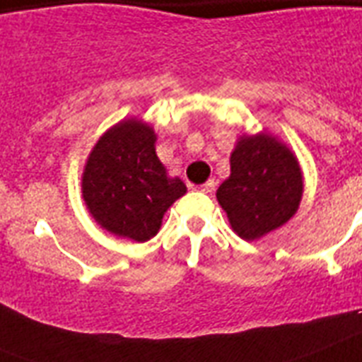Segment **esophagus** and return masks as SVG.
Segmentation results:
<instances>
[{
  "mask_svg": "<svg viewBox=\"0 0 362 362\" xmlns=\"http://www.w3.org/2000/svg\"><path fill=\"white\" fill-rule=\"evenodd\" d=\"M214 187H216V182L208 180V182H204L202 186H199V189H201L202 193H210V191H214Z\"/></svg>",
  "mask_w": 362,
  "mask_h": 362,
  "instance_id": "34e87169",
  "label": "esophagus"
}]
</instances>
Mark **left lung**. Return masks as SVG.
<instances>
[{"mask_svg":"<svg viewBox=\"0 0 362 362\" xmlns=\"http://www.w3.org/2000/svg\"><path fill=\"white\" fill-rule=\"evenodd\" d=\"M303 178L298 160L275 137H242L230 156V176L217 189L238 236L255 240L298 211Z\"/></svg>","mask_w":362,"mask_h":362,"instance_id":"left-lung-1","label":"left lung"}]
</instances>
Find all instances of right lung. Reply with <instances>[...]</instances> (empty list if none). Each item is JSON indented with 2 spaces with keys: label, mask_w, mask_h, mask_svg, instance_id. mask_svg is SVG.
<instances>
[{
  "label": "right lung",
  "mask_w": 362,
  "mask_h": 362,
  "mask_svg": "<svg viewBox=\"0 0 362 362\" xmlns=\"http://www.w3.org/2000/svg\"><path fill=\"white\" fill-rule=\"evenodd\" d=\"M156 135L141 120L105 132L85 165L83 199L93 217L117 236L146 242L160 230L167 208L186 193L169 178L154 151Z\"/></svg>",
  "instance_id": "1"
}]
</instances>
